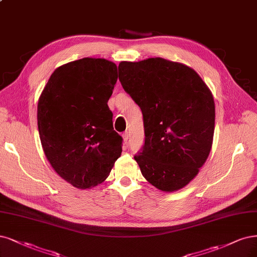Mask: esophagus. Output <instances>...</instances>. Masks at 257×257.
<instances>
[{
	"instance_id": "1",
	"label": "esophagus",
	"mask_w": 257,
	"mask_h": 257,
	"mask_svg": "<svg viewBox=\"0 0 257 257\" xmlns=\"http://www.w3.org/2000/svg\"><path fill=\"white\" fill-rule=\"evenodd\" d=\"M122 137H123V141H124L125 145H127V141H128V138H130V135H128V132H124L122 134Z\"/></svg>"
}]
</instances>
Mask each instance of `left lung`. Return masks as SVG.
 <instances>
[{
    "mask_svg": "<svg viewBox=\"0 0 257 257\" xmlns=\"http://www.w3.org/2000/svg\"><path fill=\"white\" fill-rule=\"evenodd\" d=\"M123 89L144 116L145 145L134 156L145 179L167 192L185 187L209 155L215 102L190 67L161 57L121 61Z\"/></svg>",
    "mask_w": 257,
    "mask_h": 257,
    "instance_id": "8db88e82",
    "label": "left lung"
}]
</instances>
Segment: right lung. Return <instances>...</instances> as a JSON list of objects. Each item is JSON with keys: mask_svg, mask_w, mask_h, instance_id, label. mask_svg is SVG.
Returning <instances> with one entry per match:
<instances>
[{"mask_svg": "<svg viewBox=\"0 0 257 257\" xmlns=\"http://www.w3.org/2000/svg\"><path fill=\"white\" fill-rule=\"evenodd\" d=\"M118 69L104 58L85 57L58 67L37 107L42 149L53 169L79 189L101 184L122 152L107 102Z\"/></svg>", "mask_w": 257, "mask_h": 257, "instance_id": "1", "label": "right lung"}]
</instances>
